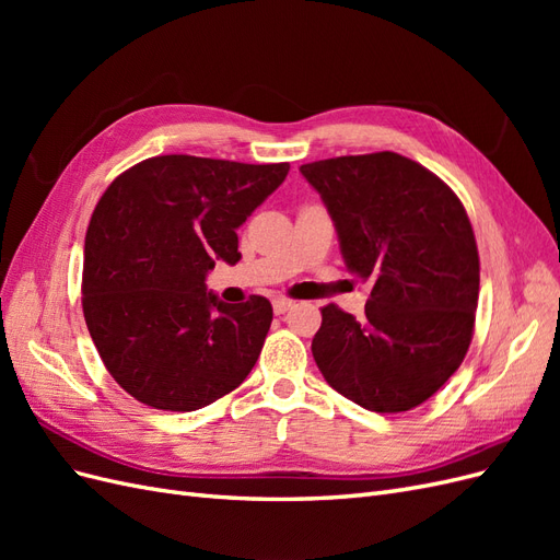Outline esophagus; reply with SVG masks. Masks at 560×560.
I'll return each mask as SVG.
<instances>
[{"instance_id":"34e87169","label":"esophagus","mask_w":560,"mask_h":560,"mask_svg":"<svg viewBox=\"0 0 560 560\" xmlns=\"http://www.w3.org/2000/svg\"><path fill=\"white\" fill-rule=\"evenodd\" d=\"M294 306V301L292 299H287V296H278V299H273V311H276V315H284L287 311H290Z\"/></svg>"}]
</instances>
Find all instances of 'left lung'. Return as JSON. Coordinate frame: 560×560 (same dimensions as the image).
Returning a JSON list of instances; mask_svg holds the SVG:
<instances>
[{"instance_id": "8db88e82", "label": "left lung", "mask_w": 560, "mask_h": 560, "mask_svg": "<svg viewBox=\"0 0 560 560\" xmlns=\"http://www.w3.org/2000/svg\"><path fill=\"white\" fill-rule=\"evenodd\" d=\"M350 273L371 282L358 319L322 308L313 358L325 381L376 413L411 411L463 364L479 303V252L451 186L378 151L301 165Z\"/></svg>"}]
</instances>
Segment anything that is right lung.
I'll return each instance as SVG.
<instances>
[{
	"instance_id": "1",
	"label": "right lung",
	"mask_w": 560,
	"mask_h": 560,
	"mask_svg": "<svg viewBox=\"0 0 560 560\" xmlns=\"http://www.w3.org/2000/svg\"><path fill=\"white\" fill-rule=\"evenodd\" d=\"M287 173L290 163L171 154L109 184L86 231L81 306L100 358L128 395L163 411H196L247 378L273 308L264 296L219 301L206 276L217 259L238 264L235 229Z\"/></svg>"
}]
</instances>
